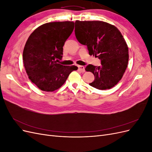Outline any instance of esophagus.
Wrapping results in <instances>:
<instances>
[{
  "label": "esophagus",
  "instance_id": "esophagus-1",
  "mask_svg": "<svg viewBox=\"0 0 152 152\" xmlns=\"http://www.w3.org/2000/svg\"><path fill=\"white\" fill-rule=\"evenodd\" d=\"M78 69H79V70L82 72H85V68L84 66H80L79 65L78 66Z\"/></svg>",
  "mask_w": 152,
  "mask_h": 152
}]
</instances>
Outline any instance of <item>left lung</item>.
Masks as SVG:
<instances>
[{"label": "left lung", "mask_w": 152, "mask_h": 152, "mask_svg": "<svg viewBox=\"0 0 152 152\" xmlns=\"http://www.w3.org/2000/svg\"><path fill=\"white\" fill-rule=\"evenodd\" d=\"M75 34L79 42L87 45L89 55L98 58L102 65H87L85 70L94 75L89 84L99 90L111 89L120 81L129 60L128 47L116 26L102 21L77 20Z\"/></svg>", "instance_id": "left-lung-1"}]
</instances>
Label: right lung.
Listing matches in <instances>:
<instances>
[{
	"label": "right lung",
	"instance_id": "right-lung-1",
	"mask_svg": "<svg viewBox=\"0 0 152 152\" xmlns=\"http://www.w3.org/2000/svg\"><path fill=\"white\" fill-rule=\"evenodd\" d=\"M74 28V22H51L36 28L27 40L23 53L24 66L30 80L44 91L52 92L63 85L74 65L58 63L63 45Z\"/></svg>",
	"mask_w": 152,
	"mask_h": 152
}]
</instances>
